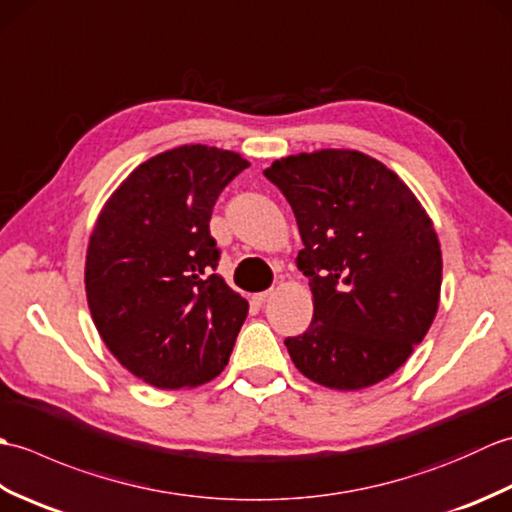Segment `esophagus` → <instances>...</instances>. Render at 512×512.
<instances>
[{
  "mask_svg": "<svg viewBox=\"0 0 512 512\" xmlns=\"http://www.w3.org/2000/svg\"><path fill=\"white\" fill-rule=\"evenodd\" d=\"M270 295H273V292H270V290H264V292H257V295H253V301L255 303H264Z\"/></svg>",
  "mask_w": 512,
  "mask_h": 512,
  "instance_id": "esophagus-1",
  "label": "esophagus"
}]
</instances>
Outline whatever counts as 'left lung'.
I'll use <instances>...</instances> for the list:
<instances>
[{"label":"left lung","instance_id":"obj_1","mask_svg":"<svg viewBox=\"0 0 512 512\" xmlns=\"http://www.w3.org/2000/svg\"><path fill=\"white\" fill-rule=\"evenodd\" d=\"M310 279V328L286 339L299 372L323 387H372L405 365L436 319L442 250L431 217L383 162L354 149L275 160Z\"/></svg>","mask_w":512,"mask_h":512}]
</instances>
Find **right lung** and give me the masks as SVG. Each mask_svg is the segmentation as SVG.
I'll list each match as a JSON object with an SVG mask.
<instances>
[{
	"label": "right lung",
	"instance_id": "right-lung-1",
	"mask_svg": "<svg viewBox=\"0 0 512 512\" xmlns=\"http://www.w3.org/2000/svg\"><path fill=\"white\" fill-rule=\"evenodd\" d=\"M250 165L235 151L182 145L145 160L96 217L85 255L92 321L116 361L158 389L222 372L248 301L213 273L217 195Z\"/></svg>",
	"mask_w": 512,
	"mask_h": 512
}]
</instances>
